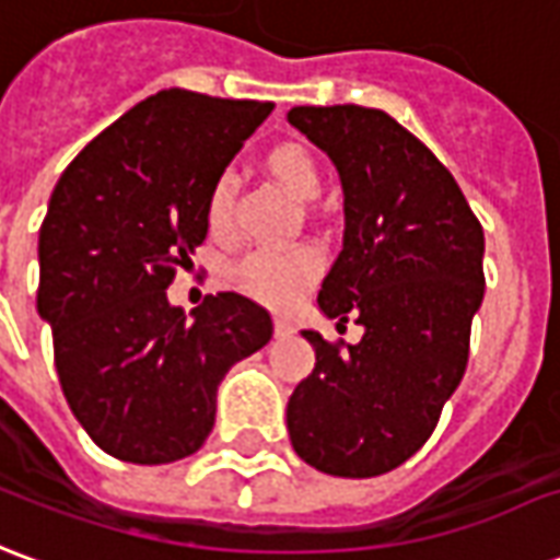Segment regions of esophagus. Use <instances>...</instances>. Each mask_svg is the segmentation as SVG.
I'll return each instance as SVG.
<instances>
[{
	"label": "esophagus",
	"instance_id": "34e87169",
	"mask_svg": "<svg viewBox=\"0 0 560 560\" xmlns=\"http://www.w3.org/2000/svg\"><path fill=\"white\" fill-rule=\"evenodd\" d=\"M273 335L289 337L292 335V323H289V319H273Z\"/></svg>",
	"mask_w": 560,
	"mask_h": 560
}]
</instances>
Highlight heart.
<instances>
[{"instance_id": "obj_1", "label": "heart", "mask_w": 560, "mask_h": 560, "mask_svg": "<svg viewBox=\"0 0 560 560\" xmlns=\"http://www.w3.org/2000/svg\"><path fill=\"white\" fill-rule=\"evenodd\" d=\"M268 172L273 180L299 201H313L323 189V172L319 162L299 144L277 147L268 156ZM208 225L213 235H225L232 225V177H220L208 196ZM323 271L319 249L307 244H273L259 247L241 261L237 277L241 287L253 299L265 301L271 307H289L304 289Z\"/></svg>"}]
</instances>
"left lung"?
<instances>
[{
    "mask_svg": "<svg viewBox=\"0 0 560 560\" xmlns=\"http://www.w3.org/2000/svg\"><path fill=\"white\" fill-rule=\"evenodd\" d=\"M287 120L343 186V247L316 304L364 331L347 347L301 331L316 364L287 404L289 440L323 474L380 477L422 450L462 383L486 237L455 177L386 110L304 105Z\"/></svg>",
    "mask_w": 560,
    "mask_h": 560,
    "instance_id": "obj_1",
    "label": "left lung"
}]
</instances>
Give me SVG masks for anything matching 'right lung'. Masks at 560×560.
<instances>
[{
  "mask_svg": "<svg viewBox=\"0 0 560 560\" xmlns=\"http://www.w3.org/2000/svg\"><path fill=\"white\" fill-rule=\"evenodd\" d=\"M271 102L162 90L62 172L38 232V316L71 413L132 464L208 440L229 368L273 335L271 313L220 292L186 313L165 289L208 235V196Z\"/></svg>",
  "mask_w": 560,
  "mask_h": 560,
  "instance_id": "right-lung-1",
  "label": "right lung"
}]
</instances>
